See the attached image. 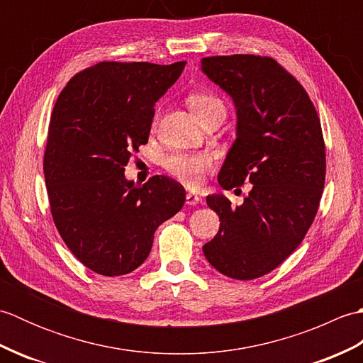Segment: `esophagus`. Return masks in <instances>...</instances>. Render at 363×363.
Masks as SVG:
<instances>
[{
    "mask_svg": "<svg viewBox=\"0 0 363 363\" xmlns=\"http://www.w3.org/2000/svg\"><path fill=\"white\" fill-rule=\"evenodd\" d=\"M186 203L189 204V206H198L199 203H201V196H198L196 194H187V196H186Z\"/></svg>",
    "mask_w": 363,
    "mask_h": 363,
    "instance_id": "obj_1",
    "label": "esophagus"
}]
</instances>
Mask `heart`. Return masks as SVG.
Here are the masks:
<instances>
[{
  "label": "heart",
  "instance_id": "1",
  "mask_svg": "<svg viewBox=\"0 0 363 363\" xmlns=\"http://www.w3.org/2000/svg\"><path fill=\"white\" fill-rule=\"evenodd\" d=\"M187 103L199 120L215 112L226 113L225 101L212 91H194L189 95ZM211 165L212 157L209 152H173L165 160L168 172L189 186H199Z\"/></svg>",
  "mask_w": 363,
  "mask_h": 363
}]
</instances>
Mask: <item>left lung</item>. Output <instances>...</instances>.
Listing matches in <instances>:
<instances>
[{"label": "left lung", "instance_id": "left-lung-1", "mask_svg": "<svg viewBox=\"0 0 363 363\" xmlns=\"http://www.w3.org/2000/svg\"><path fill=\"white\" fill-rule=\"evenodd\" d=\"M201 70L237 109V138L220 169V186L252 184L235 207L225 195L207 196L220 229L203 252L225 276L256 279L298 248L317 215L326 179L321 123L304 87L272 57H203Z\"/></svg>", "mask_w": 363, "mask_h": 363}]
</instances>
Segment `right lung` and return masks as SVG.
Returning <instances> with one entry per match:
<instances>
[{
    "label": "right lung",
    "instance_id": "right-lung-1",
    "mask_svg": "<svg viewBox=\"0 0 363 363\" xmlns=\"http://www.w3.org/2000/svg\"><path fill=\"white\" fill-rule=\"evenodd\" d=\"M184 67L99 62L76 73L54 104L43 157L51 215L68 250L98 274L140 267L156 229L186 201L167 176L143 186L125 177L130 154L148 143L154 104Z\"/></svg>",
    "mask_w": 363,
    "mask_h": 363
}]
</instances>
